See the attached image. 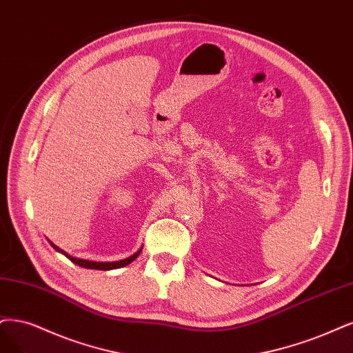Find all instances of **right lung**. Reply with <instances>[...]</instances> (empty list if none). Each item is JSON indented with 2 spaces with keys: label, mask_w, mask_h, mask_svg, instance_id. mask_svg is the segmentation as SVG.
Returning a JSON list of instances; mask_svg holds the SVG:
<instances>
[{
  "label": "right lung",
  "mask_w": 353,
  "mask_h": 353,
  "mask_svg": "<svg viewBox=\"0 0 353 353\" xmlns=\"http://www.w3.org/2000/svg\"><path fill=\"white\" fill-rule=\"evenodd\" d=\"M48 241H49V240H48ZM49 243H50V245L54 247V249H55L58 253H62L65 257H68L72 263H75V265H78V266H81V268H85V269H97V270H112V269L123 268V266H126V265H129V263H132L134 260L139 256V253L142 252V247H141V249H139L137 253H134L132 256H129V257L122 259V260H116V262H93V260H84V259L72 257V256L68 254L67 252L61 250L59 247L55 245L52 241H49Z\"/></svg>",
  "instance_id": "1"
}]
</instances>
